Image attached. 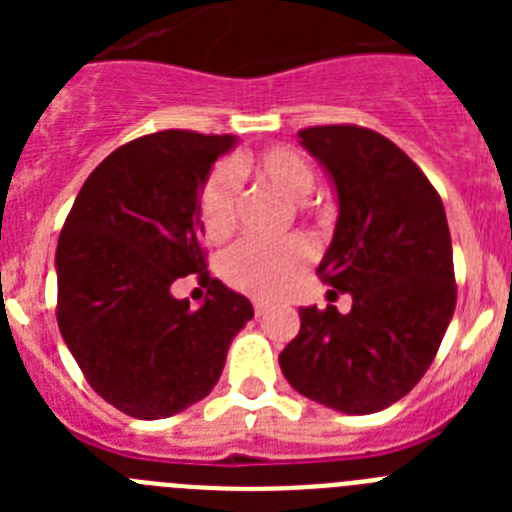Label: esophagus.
<instances>
[{
	"label": "esophagus",
	"mask_w": 512,
	"mask_h": 512,
	"mask_svg": "<svg viewBox=\"0 0 512 512\" xmlns=\"http://www.w3.org/2000/svg\"><path fill=\"white\" fill-rule=\"evenodd\" d=\"M269 302L266 300H253V315H256V318H261V315H266V312H269Z\"/></svg>",
	"instance_id": "esophagus-1"
}]
</instances>
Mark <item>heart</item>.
<instances>
[{
  "label": "heart",
  "instance_id": "obj_1",
  "mask_svg": "<svg viewBox=\"0 0 512 512\" xmlns=\"http://www.w3.org/2000/svg\"><path fill=\"white\" fill-rule=\"evenodd\" d=\"M238 171H248L282 192L287 200L302 202L315 187V169L300 151L289 146H271L238 158ZM238 182L228 164H217L207 174L200 192V223L207 238L220 241L235 223ZM312 243L292 235L277 246L243 241L223 253L220 277L238 292L251 297H277L287 292L312 261Z\"/></svg>",
  "mask_w": 512,
  "mask_h": 512
}]
</instances>
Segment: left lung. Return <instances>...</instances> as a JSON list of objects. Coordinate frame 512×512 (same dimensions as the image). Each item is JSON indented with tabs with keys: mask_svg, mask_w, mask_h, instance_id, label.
<instances>
[{
	"mask_svg": "<svg viewBox=\"0 0 512 512\" xmlns=\"http://www.w3.org/2000/svg\"><path fill=\"white\" fill-rule=\"evenodd\" d=\"M333 176L338 223L318 277L351 312L302 307L279 354L300 395L348 415L390 408L423 379L456 307L454 253L436 187L390 138L361 125L300 130Z\"/></svg>",
	"mask_w": 512,
	"mask_h": 512,
	"instance_id": "obj_1",
	"label": "left lung"
}]
</instances>
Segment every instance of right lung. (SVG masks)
<instances>
[{"instance_id": "add662e5", "label": "right lung", "mask_w": 512, "mask_h": 512, "mask_svg": "<svg viewBox=\"0 0 512 512\" xmlns=\"http://www.w3.org/2000/svg\"><path fill=\"white\" fill-rule=\"evenodd\" d=\"M233 135L161 130L115 148L89 174L56 251V320L102 400L140 420L200 402L223 374L251 302L210 279L200 192ZM192 273L208 287L194 311L170 295Z\"/></svg>"}]
</instances>
